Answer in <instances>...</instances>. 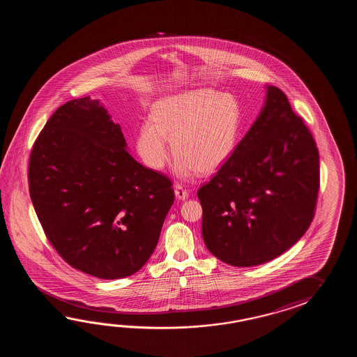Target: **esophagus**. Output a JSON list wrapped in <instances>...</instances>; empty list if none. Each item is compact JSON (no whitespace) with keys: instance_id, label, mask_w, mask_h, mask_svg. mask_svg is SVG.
I'll use <instances>...</instances> for the list:
<instances>
[{"instance_id":"1","label":"esophagus","mask_w":357,"mask_h":357,"mask_svg":"<svg viewBox=\"0 0 357 357\" xmlns=\"http://www.w3.org/2000/svg\"><path fill=\"white\" fill-rule=\"evenodd\" d=\"M175 195L177 199L180 200H185L189 197V191L186 189H183L180 185H176L175 186Z\"/></svg>"}]
</instances>
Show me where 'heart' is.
Returning a JSON list of instances; mask_svg holds the SVG:
<instances>
[{
    "instance_id": "1",
    "label": "heart",
    "mask_w": 357,
    "mask_h": 357,
    "mask_svg": "<svg viewBox=\"0 0 357 357\" xmlns=\"http://www.w3.org/2000/svg\"><path fill=\"white\" fill-rule=\"evenodd\" d=\"M240 122L241 109L232 96L212 89L181 91L154 105L152 120L137 131V152L148 167L162 169L168 160V138L177 155V177L213 174L235 151Z\"/></svg>"
}]
</instances>
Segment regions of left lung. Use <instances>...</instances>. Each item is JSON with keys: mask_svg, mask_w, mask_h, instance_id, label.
Instances as JSON below:
<instances>
[{"mask_svg": "<svg viewBox=\"0 0 357 357\" xmlns=\"http://www.w3.org/2000/svg\"><path fill=\"white\" fill-rule=\"evenodd\" d=\"M255 122L211 182L197 190L206 249L232 266L278 258L314 217L319 153L286 94L266 85Z\"/></svg>", "mask_w": 357, "mask_h": 357, "instance_id": "obj_1", "label": "left lung"}]
</instances>
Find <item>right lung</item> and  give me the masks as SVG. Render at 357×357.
I'll use <instances>...</instances> for the list:
<instances>
[{
    "mask_svg": "<svg viewBox=\"0 0 357 357\" xmlns=\"http://www.w3.org/2000/svg\"><path fill=\"white\" fill-rule=\"evenodd\" d=\"M171 186L131 157L120 125L89 96L59 107L31 149V203L47 238L100 280L129 277L152 257Z\"/></svg>",
    "mask_w": 357,
    "mask_h": 357,
    "instance_id": "right-lung-1",
    "label": "right lung"
}]
</instances>
